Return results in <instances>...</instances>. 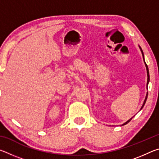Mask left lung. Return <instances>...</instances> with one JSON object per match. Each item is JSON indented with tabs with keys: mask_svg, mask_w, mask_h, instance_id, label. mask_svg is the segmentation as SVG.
<instances>
[{
	"mask_svg": "<svg viewBox=\"0 0 159 159\" xmlns=\"http://www.w3.org/2000/svg\"><path fill=\"white\" fill-rule=\"evenodd\" d=\"M139 49H140V51H141V52H142V57H143L144 62L145 66H146V69H147V85H148V84H149V69H148V66H147V64H146V62H145V61H144V56L143 51H142V48H141V47H140V46H139ZM147 95H148V93H147L146 97H145V99H144V102H143V104H142V107H141L140 110H142V109L143 108L144 106V104H145V103H146V101H147ZM140 110H139V111H140ZM134 116H133V117H134ZM133 117H132L131 118H130V119H129L128 120H127V121H126L125 123H123V124H122V125H126V124H127V123H128L130 121V120H132V118H133Z\"/></svg>",
	"mask_w": 159,
	"mask_h": 159,
	"instance_id": "obj_1",
	"label": "left lung"
}]
</instances>
